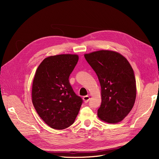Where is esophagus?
<instances>
[{"instance_id":"obj_1","label":"esophagus","mask_w":159,"mask_h":159,"mask_svg":"<svg viewBox=\"0 0 159 159\" xmlns=\"http://www.w3.org/2000/svg\"><path fill=\"white\" fill-rule=\"evenodd\" d=\"M89 99H90V98H89V97L88 96V95L83 97V100H84V101L85 103H88V101H89Z\"/></svg>"}]
</instances>
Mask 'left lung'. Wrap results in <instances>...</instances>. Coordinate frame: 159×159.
Instances as JSON below:
<instances>
[{
	"instance_id": "8db88e82",
	"label": "left lung",
	"mask_w": 159,
	"mask_h": 159,
	"mask_svg": "<svg viewBox=\"0 0 159 159\" xmlns=\"http://www.w3.org/2000/svg\"><path fill=\"white\" fill-rule=\"evenodd\" d=\"M101 86L99 119L107 123L122 121L132 110L136 98V80L129 62L119 53L101 50L85 54Z\"/></svg>"
}]
</instances>
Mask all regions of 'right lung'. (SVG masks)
<instances>
[{
    "mask_svg": "<svg viewBox=\"0 0 159 159\" xmlns=\"http://www.w3.org/2000/svg\"><path fill=\"white\" fill-rule=\"evenodd\" d=\"M78 61L77 55L51 56L44 58L36 71L33 104L40 117L53 129H63L72 125L83 102L69 80Z\"/></svg>",
    "mask_w": 159,
    "mask_h": 159,
    "instance_id": "1",
    "label": "right lung"
}]
</instances>
